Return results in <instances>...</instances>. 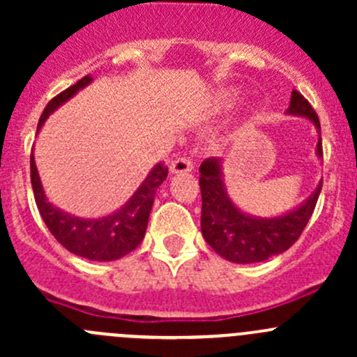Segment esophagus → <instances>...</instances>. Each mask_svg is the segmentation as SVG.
<instances>
[{"instance_id": "1", "label": "esophagus", "mask_w": 357, "mask_h": 357, "mask_svg": "<svg viewBox=\"0 0 357 357\" xmlns=\"http://www.w3.org/2000/svg\"><path fill=\"white\" fill-rule=\"evenodd\" d=\"M193 169V162L192 158L188 157H179L176 158V160L171 162V165H169V171L172 172V174H181V172H190Z\"/></svg>"}]
</instances>
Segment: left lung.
Listing matches in <instances>:
<instances>
[{
	"label": "left lung",
	"instance_id": "obj_1",
	"mask_svg": "<svg viewBox=\"0 0 357 357\" xmlns=\"http://www.w3.org/2000/svg\"><path fill=\"white\" fill-rule=\"evenodd\" d=\"M289 115L305 117L318 131L316 155L323 157L321 126L314 109L298 91H291ZM202 235L221 257L236 264H254L282 254L297 242L314 212L323 181L301 205L275 218H257L243 212L229 199L222 181L221 158H207L200 165Z\"/></svg>",
	"mask_w": 357,
	"mask_h": 357
}]
</instances>
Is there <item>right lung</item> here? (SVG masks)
I'll list each match as a JSON object with an SVG mask.
<instances>
[{"label":"right lung","mask_w":357,"mask_h":357,"mask_svg":"<svg viewBox=\"0 0 357 357\" xmlns=\"http://www.w3.org/2000/svg\"><path fill=\"white\" fill-rule=\"evenodd\" d=\"M91 75H84L81 81L56 95L43 110L38 132L53 112L60 109L86 86L91 84ZM165 178H167V167L158 162L146 174L145 181L132 193L131 199L121 208L102 218H79V215L68 214L60 207H55L48 200L38 167H36L34 153H31L32 192H34L36 205H38L43 221L48 226L56 242L62 243L72 254L89 259V261H117L143 242L153 199H155L158 186L165 181Z\"/></svg>","instance_id":"add662e5"}]
</instances>
